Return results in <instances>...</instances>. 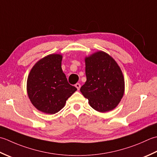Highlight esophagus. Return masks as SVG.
Wrapping results in <instances>:
<instances>
[{
	"instance_id": "34e87169",
	"label": "esophagus",
	"mask_w": 157,
	"mask_h": 157,
	"mask_svg": "<svg viewBox=\"0 0 157 157\" xmlns=\"http://www.w3.org/2000/svg\"><path fill=\"white\" fill-rule=\"evenodd\" d=\"M75 87H76V88H77L78 90H79L80 88H81V85H80L79 83H76V84L75 85Z\"/></svg>"
}]
</instances>
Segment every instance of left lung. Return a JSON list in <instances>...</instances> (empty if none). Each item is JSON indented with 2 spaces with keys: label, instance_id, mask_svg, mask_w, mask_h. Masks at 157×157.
I'll return each instance as SVG.
<instances>
[{
  "label": "left lung",
  "instance_id": "8db88e82",
  "mask_svg": "<svg viewBox=\"0 0 157 157\" xmlns=\"http://www.w3.org/2000/svg\"><path fill=\"white\" fill-rule=\"evenodd\" d=\"M87 81L80 91L91 106L100 113L116 108L124 92L122 70L109 54L102 51L85 57Z\"/></svg>",
  "mask_w": 157,
  "mask_h": 157
}]
</instances>
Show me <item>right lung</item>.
<instances>
[{
    "label": "right lung",
    "mask_w": 157,
    "mask_h": 157,
    "mask_svg": "<svg viewBox=\"0 0 157 157\" xmlns=\"http://www.w3.org/2000/svg\"><path fill=\"white\" fill-rule=\"evenodd\" d=\"M62 60L61 54L48 55L38 60L28 75V98L34 106L43 113H58L77 90L68 82L62 69Z\"/></svg>",
    "instance_id": "obj_1"
}]
</instances>
